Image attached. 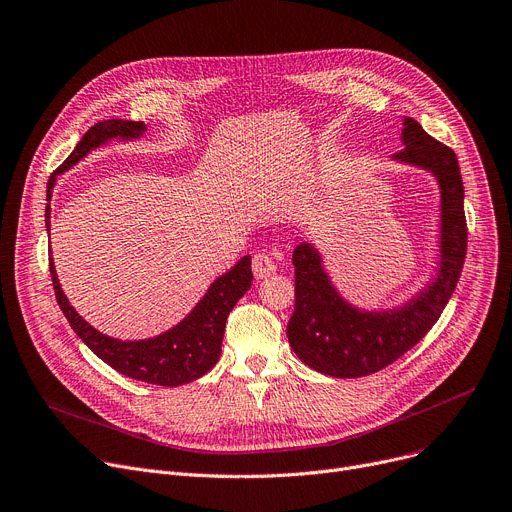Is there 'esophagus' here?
Returning <instances> with one entry per match:
<instances>
[{"mask_svg":"<svg viewBox=\"0 0 512 512\" xmlns=\"http://www.w3.org/2000/svg\"><path fill=\"white\" fill-rule=\"evenodd\" d=\"M251 267H253V274H255L257 280L270 278V276L276 272V263H274V259H272L270 255H267V253H257V255H253Z\"/></svg>","mask_w":512,"mask_h":512,"instance_id":"esophagus-1","label":"esophagus"}]
</instances>
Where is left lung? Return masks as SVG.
I'll use <instances>...</instances> for the list:
<instances>
[{"instance_id": "8db88e82", "label": "left lung", "mask_w": 512, "mask_h": 512, "mask_svg": "<svg viewBox=\"0 0 512 512\" xmlns=\"http://www.w3.org/2000/svg\"><path fill=\"white\" fill-rule=\"evenodd\" d=\"M402 143L405 149L392 159L429 172L440 186V255L432 282L400 307L365 311L338 292L311 242L292 253L297 301L286 336L294 355L332 378H363L411 351L442 315L463 272L467 220L459 159L413 118L402 122Z\"/></svg>"}]
</instances>
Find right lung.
<instances>
[{
	"instance_id": "1",
	"label": "right lung",
	"mask_w": 512,
	"mask_h": 512,
	"mask_svg": "<svg viewBox=\"0 0 512 512\" xmlns=\"http://www.w3.org/2000/svg\"><path fill=\"white\" fill-rule=\"evenodd\" d=\"M147 126L143 122L132 120H103L91 126L85 137L80 139L74 151L68 155L64 164L49 176L47 182V201H51L53 186L60 174L70 170L78 164L89 151L97 149L99 145L118 141H134L143 137ZM51 207L45 205V228L49 230ZM49 272L53 290H56V301L66 315L68 324L76 332V336L83 340L91 351L118 373L126 378L155 384V386H182L193 382L201 375H205L215 363L220 361L222 355V338L226 319L238 299L251 288L253 272H251V255L242 257L232 270L215 280L205 297L193 307L180 324L172 330L147 338V340H118L112 336H105L95 330L91 324L76 313V309L66 299V294L60 286L56 265L49 257Z\"/></svg>"
}]
</instances>
